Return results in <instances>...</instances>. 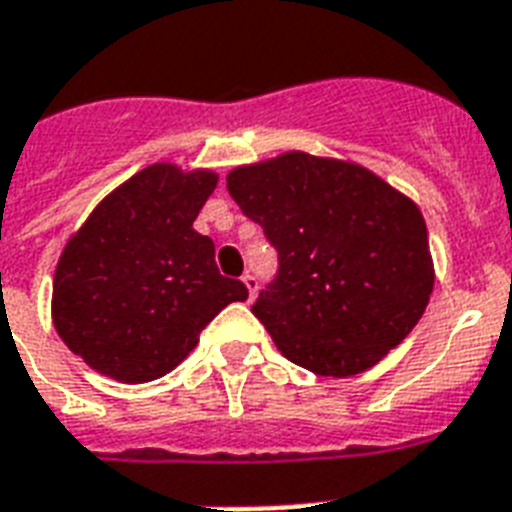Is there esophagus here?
Masks as SVG:
<instances>
[{
  "instance_id": "34e87169",
  "label": "esophagus",
  "mask_w": 512,
  "mask_h": 512,
  "mask_svg": "<svg viewBox=\"0 0 512 512\" xmlns=\"http://www.w3.org/2000/svg\"><path fill=\"white\" fill-rule=\"evenodd\" d=\"M243 282H245V288H248V298H256V290H259V280L253 275H243Z\"/></svg>"
}]
</instances>
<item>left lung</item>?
I'll use <instances>...</instances> for the list:
<instances>
[{
    "instance_id": "8db88e82",
    "label": "left lung",
    "mask_w": 512,
    "mask_h": 512,
    "mask_svg": "<svg viewBox=\"0 0 512 512\" xmlns=\"http://www.w3.org/2000/svg\"><path fill=\"white\" fill-rule=\"evenodd\" d=\"M227 190L280 253L277 280L251 312L282 357L351 378L418 325L436 280L428 230L415 200L386 179L290 150L232 169Z\"/></svg>"
}]
</instances>
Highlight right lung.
<instances>
[{
  "label": "right lung",
  "mask_w": 512,
  "mask_h": 512,
  "mask_svg": "<svg viewBox=\"0 0 512 512\" xmlns=\"http://www.w3.org/2000/svg\"><path fill=\"white\" fill-rule=\"evenodd\" d=\"M211 169L153 163L94 206L65 243L52 280V325L73 354L118 383L171 372L240 280L219 275L214 240L192 230L216 190Z\"/></svg>",
  "instance_id": "1"
}]
</instances>
